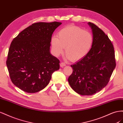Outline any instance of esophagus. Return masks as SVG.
Masks as SVG:
<instances>
[{"label":"esophagus","instance_id":"1","mask_svg":"<svg viewBox=\"0 0 123 123\" xmlns=\"http://www.w3.org/2000/svg\"><path fill=\"white\" fill-rule=\"evenodd\" d=\"M60 65L61 67L62 68V67H63V66H65L66 65V64L64 62H61V63H60Z\"/></svg>","mask_w":123,"mask_h":123}]
</instances>
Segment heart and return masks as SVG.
I'll list each match as a JSON object with an SVG mask.
<instances>
[{
	"label": "heart",
	"mask_w": 123,
	"mask_h": 123,
	"mask_svg": "<svg viewBox=\"0 0 123 123\" xmlns=\"http://www.w3.org/2000/svg\"><path fill=\"white\" fill-rule=\"evenodd\" d=\"M92 34L81 28L68 25L59 31L58 37L51 38L52 50L55 56H59L64 51L66 57L73 61L83 59L89 53L93 44Z\"/></svg>",
	"instance_id": "b5f03b06"
}]
</instances>
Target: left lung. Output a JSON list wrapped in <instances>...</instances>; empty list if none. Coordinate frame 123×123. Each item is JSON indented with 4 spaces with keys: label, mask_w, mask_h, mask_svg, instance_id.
Instances as JSON below:
<instances>
[{
    "label": "left lung",
    "mask_w": 123,
    "mask_h": 123,
    "mask_svg": "<svg viewBox=\"0 0 123 123\" xmlns=\"http://www.w3.org/2000/svg\"><path fill=\"white\" fill-rule=\"evenodd\" d=\"M93 44L87 55L71 65L73 73L68 81L75 92L82 95H91L106 86L116 66L113 44L107 35L92 23Z\"/></svg>",
    "instance_id": "left-lung-1"
}]
</instances>
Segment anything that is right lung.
<instances>
[{
  "label": "right lung",
  "instance_id": "add662e5",
  "mask_svg": "<svg viewBox=\"0 0 123 123\" xmlns=\"http://www.w3.org/2000/svg\"><path fill=\"white\" fill-rule=\"evenodd\" d=\"M61 23L32 24L12 41L6 61L13 83L27 93H36L49 83L60 68V61L50 53L52 34Z\"/></svg>",
  "mask_w": 123,
  "mask_h": 123
}]
</instances>
